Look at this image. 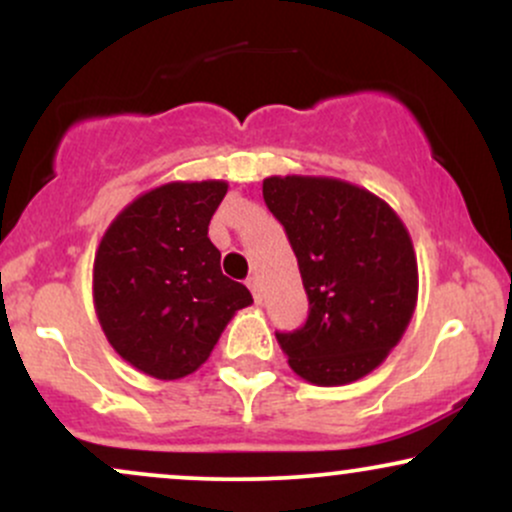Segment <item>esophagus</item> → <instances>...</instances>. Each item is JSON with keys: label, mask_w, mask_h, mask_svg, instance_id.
<instances>
[{"label": "esophagus", "mask_w": 512, "mask_h": 512, "mask_svg": "<svg viewBox=\"0 0 512 512\" xmlns=\"http://www.w3.org/2000/svg\"><path fill=\"white\" fill-rule=\"evenodd\" d=\"M248 289L252 291V296H255V303H260L262 301V291H260V279H257V276H250Z\"/></svg>", "instance_id": "1"}]
</instances>
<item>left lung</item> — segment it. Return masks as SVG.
I'll return each instance as SVG.
<instances>
[{
	"label": "left lung",
	"mask_w": 512,
	"mask_h": 512,
	"mask_svg": "<svg viewBox=\"0 0 512 512\" xmlns=\"http://www.w3.org/2000/svg\"><path fill=\"white\" fill-rule=\"evenodd\" d=\"M262 195L310 303L301 330L276 332V342L308 383H354L385 361L414 315L419 267L407 226L385 199L339 178L272 175Z\"/></svg>",
	"instance_id": "left-lung-1"
}]
</instances>
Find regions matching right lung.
<instances>
[{
	"instance_id": "add662e5",
	"label": "right lung",
	"mask_w": 512,
	"mask_h": 512,
	"mask_svg": "<svg viewBox=\"0 0 512 512\" xmlns=\"http://www.w3.org/2000/svg\"><path fill=\"white\" fill-rule=\"evenodd\" d=\"M223 180H175L115 216L93 260V305L105 339L129 366L178 380L207 361L250 291L221 272L209 221Z\"/></svg>"
}]
</instances>
